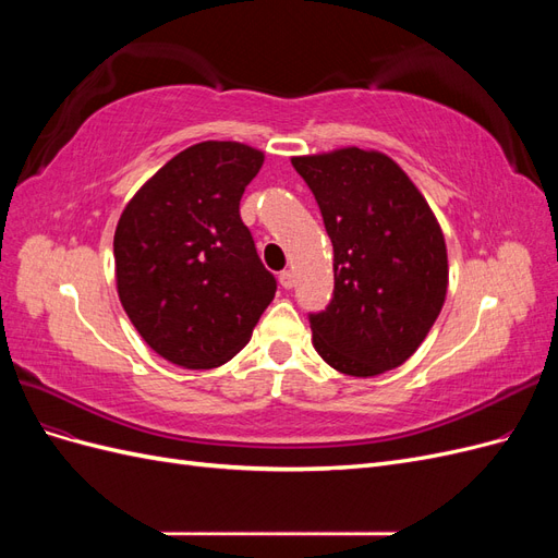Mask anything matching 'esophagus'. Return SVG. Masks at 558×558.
<instances>
[{"mask_svg":"<svg viewBox=\"0 0 558 558\" xmlns=\"http://www.w3.org/2000/svg\"><path fill=\"white\" fill-rule=\"evenodd\" d=\"M279 283L283 286V289H293V286H295V277H293L291 269H283V272L279 275Z\"/></svg>","mask_w":558,"mask_h":558,"instance_id":"1","label":"esophagus"}]
</instances>
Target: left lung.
Returning a JSON list of instances; mask_svg holds the SVG:
<instances>
[{"mask_svg":"<svg viewBox=\"0 0 558 558\" xmlns=\"http://www.w3.org/2000/svg\"><path fill=\"white\" fill-rule=\"evenodd\" d=\"M335 251V295L310 316L312 344L337 373L400 367L440 316L449 263L440 223L402 167L375 148L291 158Z\"/></svg>","mask_w":558,"mask_h":558,"instance_id":"1","label":"left lung"}]
</instances>
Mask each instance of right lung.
<instances>
[{
  "instance_id": "1",
  "label": "right lung",
  "mask_w": 558,
  "mask_h": 558,
  "mask_svg": "<svg viewBox=\"0 0 558 558\" xmlns=\"http://www.w3.org/2000/svg\"><path fill=\"white\" fill-rule=\"evenodd\" d=\"M265 154L240 142L183 148L132 195L113 234L116 291L142 340L185 369L228 363L275 298L240 199Z\"/></svg>"
}]
</instances>
